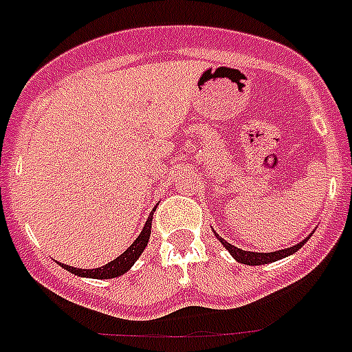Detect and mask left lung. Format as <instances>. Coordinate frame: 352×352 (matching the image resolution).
Listing matches in <instances>:
<instances>
[{"instance_id": "8db88e82", "label": "left lung", "mask_w": 352, "mask_h": 352, "mask_svg": "<svg viewBox=\"0 0 352 352\" xmlns=\"http://www.w3.org/2000/svg\"><path fill=\"white\" fill-rule=\"evenodd\" d=\"M217 239L223 243V246H225L226 250L230 252L232 256H234V259H237L239 263H243V265H267V263H272V261H278V259H283V257L290 256V254H294V252H298L303 246V243L305 241H301V243H298V245L290 246V248H283V250H278V252H267V254H263V252H246V250H241V248H237V246L230 245V243H226L223 237H219L217 235Z\"/></svg>"}]
</instances>
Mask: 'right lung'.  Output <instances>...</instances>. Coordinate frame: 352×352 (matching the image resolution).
Listing matches in <instances>:
<instances>
[{
    "instance_id": "right-lung-1",
    "label": "right lung",
    "mask_w": 352,
    "mask_h": 352,
    "mask_svg": "<svg viewBox=\"0 0 352 352\" xmlns=\"http://www.w3.org/2000/svg\"><path fill=\"white\" fill-rule=\"evenodd\" d=\"M151 219H153V215H149L148 221H146V225H144L142 232H140V235H138L137 239L133 241V245L129 246L124 254H120L117 259H113L111 263H107V265H104V267L93 268V270H89V268L82 270V268L69 267V265H63V263H60V265H62L65 270H69L71 274H74V276H82V278L111 279V278H117V276H122V274H126L127 270L135 265V261L140 257L144 248L148 246L149 234H151Z\"/></svg>"
}]
</instances>
